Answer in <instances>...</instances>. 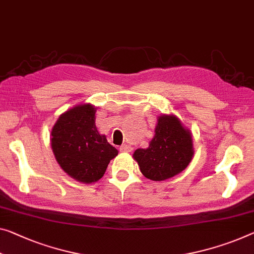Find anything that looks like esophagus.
I'll use <instances>...</instances> for the list:
<instances>
[{
  "instance_id": "34e87169",
  "label": "esophagus",
  "mask_w": 254,
  "mask_h": 254,
  "mask_svg": "<svg viewBox=\"0 0 254 254\" xmlns=\"http://www.w3.org/2000/svg\"><path fill=\"white\" fill-rule=\"evenodd\" d=\"M119 151L120 152H131L132 151V147L127 145V144H124V145H122L119 147Z\"/></svg>"
}]
</instances>
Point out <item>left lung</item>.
<instances>
[{
  "mask_svg": "<svg viewBox=\"0 0 254 254\" xmlns=\"http://www.w3.org/2000/svg\"><path fill=\"white\" fill-rule=\"evenodd\" d=\"M193 157L192 135L175 116H160L147 149H137L134 159L146 178L165 181L176 176Z\"/></svg>",
  "mask_w": 254,
  "mask_h": 254,
  "instance_id": "obj_1",
  "label": "left lung"
}]
</instances>
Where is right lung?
Here are the masks:
<instances>
[{"label": "right lung", "mask_w": 254, "mask_h": 254, "mask_svg": "<svg viewBox=\"0 0 254 254\" xmlns=\"http://www.w3.org/2000/svg\"><path fill=\"white\" fill-rule=\"evenodd\" d=\"M95 108L78 105L60 116L51 137L53 153L69 176L81 183L99 181L118 150L100 135L95 126Z\"/></svg>", "instance_id": "obj_1"}]
</instances>
